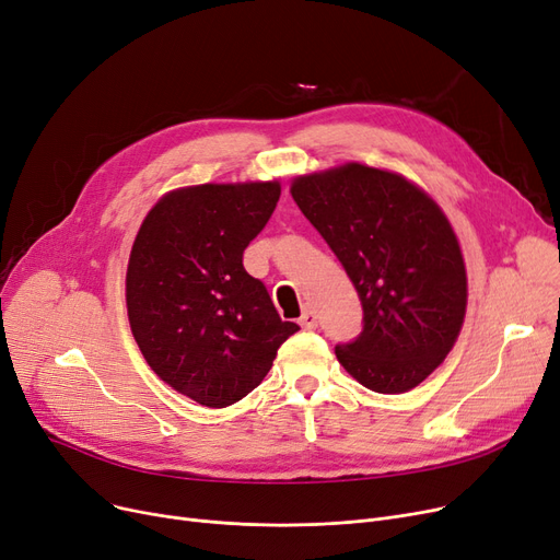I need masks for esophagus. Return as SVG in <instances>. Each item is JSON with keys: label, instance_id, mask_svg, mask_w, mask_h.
Listing matches in <instances>:
<instances>
[{"label": "esophagus", "instance_id": "esophagus-1", "mask_svg": "<svg viewBox=\"0 0 560 560\" xmlns=\"http://www.w3.org/2000/svg\"><path fill=\"white\" fill-rule=\"evenodd\" d=\"M300 325H302V329H308V331L317 329V315L313 308H304V313L300 317Z\"/></svg>", "mask_w": 560, "mask_h": 560}]
</instances>
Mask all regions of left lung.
I'll return each mask as SVG.
<instances>
[{"label": "left lung", "mask_w": 560, "mask_h": 560, "mask_svg": "<svg viewBox=\"0 0 560 560\" xmlns=\"http://www.w3.org/2000/svg\"><path fill=\"white\" fill-rule=\"evenodd\" d=\"M290 192L363 306L361 336L336 347L340 365L374 393L416 388L445 361L465 317V262L450 220L401 174L361 163L298 176Z\"/></svg>", "instance_id": "8db88e82"}]
</instances>
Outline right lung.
Returning a JSON list of instances; mask_svg holds the SVG:
<instances>
[{
	"label": "right lung",
	"instance_id": "1",
	"mask_svg": "<svg viewBox=\"0 0 560 560\" xmlns=\"http://www.w3.org/2000/svg\"><path fill=\"white\" fill-rule=\"evenodd\" d=\"M279 182L201 184L172 190L147 213L127 268L131 334L176 393L224 408L270 372L300 331L283 322L243 252L268 224Z\"/></svg>",
	"mask_w": 560,
	"mask_h": 560
}]
</instances>
